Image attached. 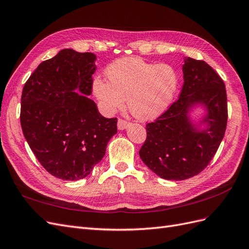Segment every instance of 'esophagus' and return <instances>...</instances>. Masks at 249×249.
Wrapping results in <instances>:
<instances>
[{"instance_id": "obj_1", "label": "esophagus", "mask_w": 249, "mask_h": 249, "mask_svg": "<svg viewBox=\"0 0 249 249\" xmlns=\"http://www.w3.org/2000/svg\"><path fill=\"white\" fill-rule=\"evenodd\" d=\"M129 124H130L129 122H126V120H124L122 118L118 119V122H117V127L119 131H123V130L126 129V127L129 126Z\"/></svg>"}]
</instances>
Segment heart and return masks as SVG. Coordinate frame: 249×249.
<instances>
[{"label": "heart", "mask_w": 249, "mask_h": 249, "mask_svg": "<svg viewBox=\"0 0 249 249\" xmlns=\"http://www.w3.org/2000/svg\"><path fill=\"white\" fill-rule=\"evenodd\" d=\"M108 82L96 77L92 83L95 97L104 110L114 113L125 99L132 115L140 120L155 119L166 110L175 96L178 77L168 64L146 62L139 58H122L106 71Z\"/></svg>", "instance_id": "obj_1"}]
</instances>
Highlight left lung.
I'll return each instance as SVG.
<instances>
[{
	"instance_id": "obj_1",
	"label": "left lung",
	"mask_w": 249,
	"mask_h": 249,
	"mask_svg": "<svg viewBox=\"0 0 249 249\" xmlns=\"http://www.w3.org/2000/svg\"><path fill=\"white\" fill-rule=\"evenodd\" d=\"M184 84L178 100L154 123L146 124V140L139 156L146 166L165 179L197 176L213 159L228 123L227 90L222 79L202 60L185 58ZM201 104L207 114L198 129L189 112Z\"/></svg>"
}]
</instances>
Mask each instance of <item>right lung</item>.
Returning a JSON list of instances; mask_svg holds the SVG:
<instances>
[{
  "label": "right lung",
  "mask_w": 249,
  "mask_h": 249,
  "mask_svg": "<svg viewBox=\"0 0 249 249\" xmlns=\"http://www.w3.org/2000/svg\"><path fill=\"white\" fill-rule=\"evenodd\" d=\"M92 53L64 49L41 62L22 89L20 125L43 168L65 180L86 178L106 154L117 118H105L88 95Z\"/></svg>",
  "instance_id": "1"
}]
</instances>
